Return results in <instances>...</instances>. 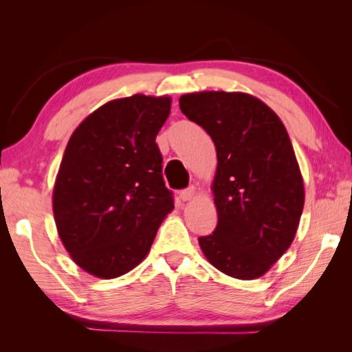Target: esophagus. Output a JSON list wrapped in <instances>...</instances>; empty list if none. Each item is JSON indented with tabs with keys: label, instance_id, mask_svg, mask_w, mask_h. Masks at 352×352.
Wrapping results in <instances>:
<instances>
[{
	"label": "esophagus",
	"instance_id": "1",
	"mask_svg": "<svg viewBox=\"0 0 352 352\" xmlns=\"http://www.w3.org/2000/svg\"><path fill=\"white\" fill-rule=\"evenodd\" d=\"M194 195H195V188H194V186H190V188H188V189L180 190V194H179V197H180V199H182V201L192 199Z\"/></svg>",
	"mask_w": 352,
	"mask_h": 352
}]
</instances>
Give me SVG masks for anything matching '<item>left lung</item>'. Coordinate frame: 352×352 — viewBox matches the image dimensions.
<instances>
[{"instance_id": "8db88e82", "label": "left lung", "mask_w": 352, "mask_h": 352, "mask_svg": "<svg viewBox=\"0 0 352 352\" xmlns=\"http://www.w3.org/2000/svg\"><path fill=\"white\" fill-rule=\"evenodd\" d=\"M179 107L217 151V226L198 238L199 247L221 273L257 279L291 247L302 214L304 184L289 135L278 114L243 92L186 94Z\"/></svg>"}]
</instances>
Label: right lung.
<instances>
[{
	"mask_svg": "<svg viewBox=\"0 0 352 352\" xmlns=\"http://www.w3.org/2000/svg\"><path fill=\"white\" fill-rule=\"evenodd\" d=\"M170 97L113 100L73 132L52 192L60 239L80 269L101 279L131 272L175 208L155 136Z\"/></svg>",
	"mask_w": 352,
	"mask_h": 352,
	"instance_id": "add662e5",
	"label": "right lung"
}]
</instances>
